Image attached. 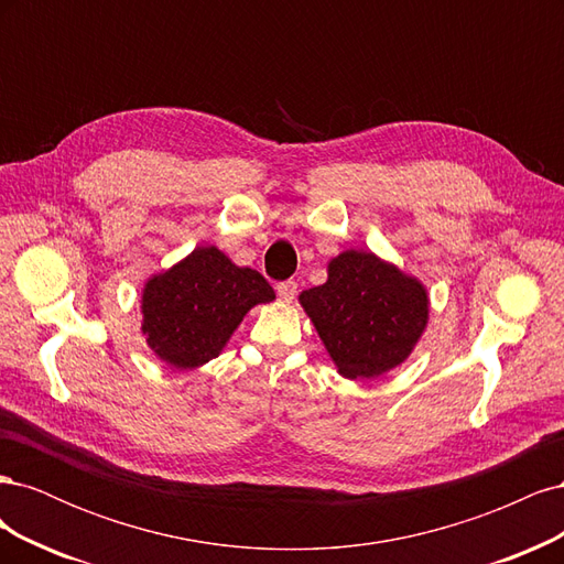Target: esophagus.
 <instances>
[{
    "mask_svg": "<svg viewBox=\"0 0 564 564\" xmlns=\"http://www.w3.org/2000/svg\"><path fill=\"white\" fill-rule=\"evenodd\" d=\"M296 289L299 284L294 280H284L278 284V296L284 301V303H292L294 296H296Z\"/></svg>",
    "mask_w": 564,
    "mask_h": 564,
    "instance_id": "34e87169",
    "label": "esophagus"
}]
</instances>
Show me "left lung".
<instances>
[{"label":"left lung","mask_w":564,"mask_h":564,"mask_svg":"<svg viewBox=\"0 0 564 564\" xmlns=\"http://www.w3.org/2000/svg\"><path fill=\"white\" fill-rule=\"evenodd\" d=\"M319 338L346 379H371L412 352L425 319V289L367 251H344L329 280L301 294Z\"/></svg>","instance_id":"1"}]
</instances>
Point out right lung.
<instances>
[{
	"label": "right lung",
	"mask_w": 564,
	"mask_h": 564,
	"mask_svg": "<svg viewBox=\"0 0 564 564\" xmlns=\"http://www.w3.org/2000/svg\"><path fill=\"white\" fill-rule=\"evenodd\" d=\"M275 292L251 268H237L216 247H199L143 292L148 346L176 369H193L220 352L256 303Z\"/></svg>",
	"instance_id": "add662e5"
}]
</instances>
